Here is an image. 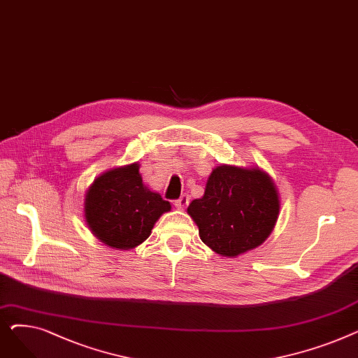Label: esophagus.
Masks as SVG:
<instances>
[{
	"label": "esophagus",
	"mask_w": 358,
	"mask_h": 358,
	"mask_svg": "<svg viewBox=\"0 0 358 358\" xmlns=\"http://www.w3.org/2000/svg\"><path fill=\"white\" fill-rule=\"evenodd\" d=\"M189 201H190V197L187 196V194H181L180 196V199L178 200H176V208L177 209H180V210H184L185 208H187V204H189Z\"/></svg>",
	"instance_id": "1"
}]
</instances>
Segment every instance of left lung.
<instances>
[{
	"mask_svg": "<svg viewBox=\"0 0 358 358\" xmlns=\"http://www.w3.org/2000/svg\"><path fill=\"white\" fill-rule=\"evenodd\" d=\"M187 213L206 245L220 257L235 258L271 235L280 215V194L259 166L220 164L212 169L204 194L189 204Z\"/></svg>",
	"mask_w": 358,
	"mask_h": 358,
	"instance_id": "left-lung-1",
	"label": "left lung"
}]
</instances>
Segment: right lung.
Wrapping results in <instances>:
<instances>
[{"label": "right lung", "instance_id": "right-lung-1", "mask_svg": "<svg viewBox=\"0 0 358 358\" xmlns=\"http://www.w3.org/2000/svg\"><path fill=\"white\" fill-rule=\"evenodd\" d=\"M139 168L138 162L111 168L87 189V227L110 248H136L149 238L157 220L171 210V203L143 184Z\"/></svg>", "mask_w": 358, "mask_h": 358}]
</instances>
